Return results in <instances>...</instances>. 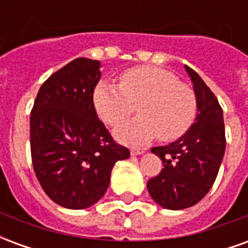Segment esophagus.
I'll list each match as a JSON object with an SVG mask.
<instances>
[{"label":"esophagus","mask_w":248,"mask_h":248,"mask_svg":"<svg viewBox=\"0 0 248 248\" xmlns=\"http://www.w3.org/2000/svg\"><path fill=\"white\" fill-rule=\"evenodd\" d=\"M130 153H131V155H140V154L145 153V150H142V149H133Z\"/></svg>","instance_id":"esophagus-1"}]
</instances>
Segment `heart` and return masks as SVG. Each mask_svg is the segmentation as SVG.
I'll list each match as a JSON object with an SVG mask.
<instances>
[{
	"label": "heart",
	"mask_w": 248,
	"mask_h": 248,
	"mask_svg": "<svg viewBox=\"0 0 248 248\" xmlns=\"http://www.w3.org/2000/svg\"><path fill=\"white\" fill-rule=\"evenodd\" d=\"M137 103L140 117L114 130L124 143L145 145L158 135L166 142L178 140L190 129L197 114L194 92L171 71L158 66L129 69L119 77V86L102 81L93 92L98 117L110 126L129 117Z\"/></svg>",
	"instance_id": "1"
}]
</instances>
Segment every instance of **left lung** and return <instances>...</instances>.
Masks as SVG:
<instances>
[{
    "label": "left lung",
    "instance_id": "1",
    "mask_svg": "<svg viewBox=\"0 0 248 248\" xmlns=\"http://www.w3.org/2000/svg\"><path fill=\"white\" fill-rule=\"evenodd\" d=\"M197 98L195 122L179 138L151 153L163 163L162 171L147 182L154 202L167 210L197 204L213 187L226 150L223 110L198 73L185 66Z\"/></svg>",
    "mask_w": 248,
    "mask_h": 248
}]
</instances>
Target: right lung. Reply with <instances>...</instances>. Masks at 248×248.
Here are the masks:
<instances>
[{"label": "right lung", "mask_w": 248, "mask_h": 248, "mask_svg": "<svg viewBox=\"0 0 248 248\" xmlns=\"http://www.w3.org/2000/svg\"><path fill=\"white\" fill-rule=\"evenodd\" d=\"M101 62L77 58L41 86L30 115V150L41 187L62 207L82 210L105 195L115 162L129 149L117 145L99 121L93 92Z\"/></svg>", "instance_id": "add662e5"}]
</instances>
